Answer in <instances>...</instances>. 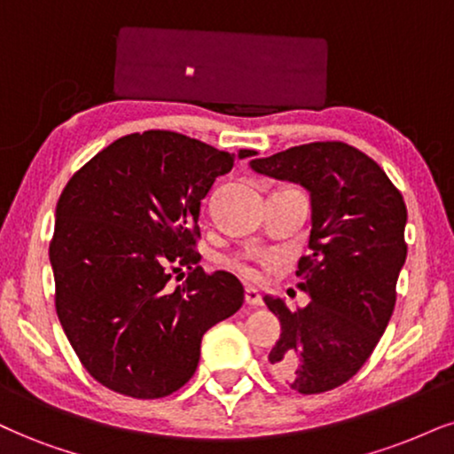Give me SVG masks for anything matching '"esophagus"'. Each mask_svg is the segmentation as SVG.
Returning a JSON list of instances; mask_svg holds the SVG:
<instances>
[{
    "label": "esophagus",
    "instance_id": "34e87169",
    "mask_svg": "<svg viewBox=\"0 0 454 454\" xmlns=\"http://www.w3.org/2000/svg\"><path fill=\"white\" fill-rule=\"evenodd\" d=\"M244 299L250 307H261L262 305V296L259 294V290H256V288H246Z\"/></svg>",
    "mask_w": 454,
    "mask_h": 454
}]
</instances>
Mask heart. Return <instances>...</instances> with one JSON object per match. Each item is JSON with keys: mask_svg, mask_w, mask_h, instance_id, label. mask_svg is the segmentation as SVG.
<instances>
[{"mask_svg": "<svg viewBox=\"0 0 454 454\" xmlns=\"http://www.w3.org/2000/svg\"><path fill=\"white\" fill-rule=\"evenodd\" d=\"M233 270H236L239 276L250 279V282H259V279L262 278V270L256 262L248 261V259H238L233 261Z\"/></svg>", "mask_w": 454, "mask_h": 454, "instance_id": "1", "label": "heart"}]
</instances>
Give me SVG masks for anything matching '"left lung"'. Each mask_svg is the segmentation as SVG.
<instances>
[{
  "label": "left lung",
  "instance_id": "left-lung-1",
  "mask_svg": "<svg viewBox=\"0 0 454 454\" xmlns=\"http://www.w3.org/2000/svg\"><path fill=\"white\" fill-rule=\"evenodd\" d=\"M250 168L309 193V254L296 276L311 301L296 311L279 296L262 301L282 324L273 368L299 394H322L349 381L387 328L406 261V204L377 161L339 141L290 147Z\"/></svg>",
  "mask_w": 454,
  "mask_h": 454
}]
</instances>
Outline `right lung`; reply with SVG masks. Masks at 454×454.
Segmentation results:
<instances>
[{
	"instance_id": "obj_1",
	"label": "right lung",
	"mask_w": 454,
	"mask_h": 454,
	"mask_svg": "<svg viewBox=\"0 0 454 454\" xmlns=\"http://www.w3.org/2000/svg\"><path fill=\"white\" fill-rule=\"evenodd\" d=\"M233 161L236 153L178 132L128 134L60 193L50 244L56 313L105 387L138 400L181 389L206 330L242 307L239 279L204 273L193 250L201 200ZM184 269L188 279L172 289L171 273Z\"/></svg>"
}]
</instances>
